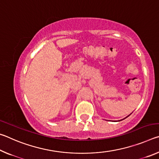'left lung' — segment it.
I'll list each match as a JSON object with an SVG mask.
<instances>
[{
	"instance_id": "obj_1",
	"label": "left lung",
	"mask_w": 159,
	"mask_h": 159,
	"mask_svg": "<svg viewBox=\"0 0 159 159\" xmlns=\"http://www.w3.org/2000/svg\"><path fill=\"white\" fill-rule=\"evenodd\" d=\"M127 117H128V116H127Z\"/></svg>"
}]
</instances>
